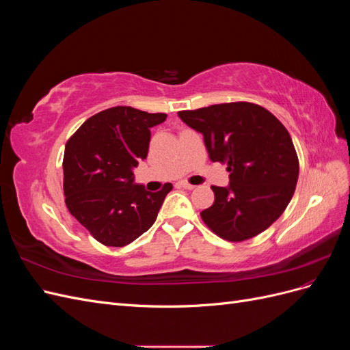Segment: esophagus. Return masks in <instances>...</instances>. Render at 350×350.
<instances>
[{
    "mask_svg": "<svg viewBox=\"0 0 350 350\" xmlns=\"http://www.w3.org/2000/svg\"><path fill=\"white\" fill-rule=\"evenodd\" d=\"M178 185L181 187V188H185V189H194V188H196L193 184H189V183H187V181H181Z\"/></svg>",
    "mask_w": 350,
    "mask_h": 350,
    "instance_id": "34e87169",
    "label": "esophagus"
}]
</instances>
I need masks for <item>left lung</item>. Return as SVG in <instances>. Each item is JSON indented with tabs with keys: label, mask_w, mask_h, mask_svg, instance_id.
Here are the masks:
<instances>
[{
	"label": "left lung",
	"mask_w": 350,
	"mask_h": 350,
	"mask_svg": "<svg viewBox=\"0 0 350 350\" xmlns=\"http://www.w3.org/2000/svg\"><path fill=\"white\" fill-rule=\"evenodd\" d=\"M203 134L211 162L226 163L228 188L211 185L215 203L200 213L221 239L242 242L266 230L288 207L299 161L284 125L266 108L230 102L178 112Z\"/></svg>",
	"instance_id": "left-lung-1"
}]
</instances>
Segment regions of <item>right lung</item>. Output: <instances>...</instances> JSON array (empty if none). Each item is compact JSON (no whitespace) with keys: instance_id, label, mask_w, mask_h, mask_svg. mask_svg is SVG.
I'll list each match as a JSON object with an SVG mask.
<instances>
[{"instance_id":"add662e5","label":"right lung","mask_w":350,"mask_h":350,"mask_svg":"<svg viewBox=\"0 0 350 350\" xmlns=\"http://www.w3.org/2000/svg\"><path fill=\"white\" fill-rule=\"evenodd\" d=\"M166 113L113 107L90 116L64 152V194L70 213L107 247H124L154 224L172 184L149 193L133 185V167L147 157L150 129Z\"/></svg>"}]
</instances>
